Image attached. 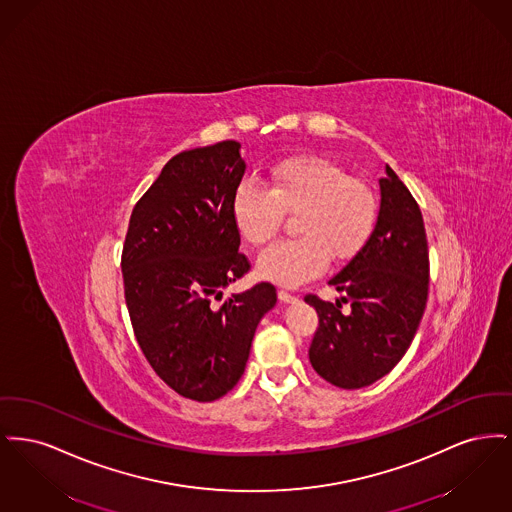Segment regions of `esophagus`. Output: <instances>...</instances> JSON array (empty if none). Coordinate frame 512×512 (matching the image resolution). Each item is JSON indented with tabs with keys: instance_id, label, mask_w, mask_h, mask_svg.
<instances>
[{
	"instance_id": "1",
	"label": "esophagus",
	"mask_w": 512,
	"mask_h": 512,
	"mask_svg": "<svg viewBox=\"0 0 512 512\" xmlns=\"http://www.w3.org/2000/svg\"><path fill=\"white\" fill-rule=\"evenodd\" d=\"M278 297H280V301H282V303H292V301H295V299H297V295H293V293L286 292V290H280V292H278Z\"/></svg>"
}]
</instances>
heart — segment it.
Segmentation results:
<instances>
[{
    "label": "heart",
    "instance_id": "b5f03b06",
    "mask_svg": "<svg viewBox=\"0 0 512 512\" xmlns=\"http://www.w3.org/2000/svg\"><path fill=\"white\" fill-rule=\"evenodd\" d=\"M297 213L299 238L268 245L257 259L259 276L299 286L330 261H345L365 245L376 197L370 186L338 163L317 155H295L268 169V188L244 176L232 195V219L247 244L263 245L280 228L284 213Z\"/></svg>",
    "mask_w": 512,
    "mask_h": 512
}]
</instances>
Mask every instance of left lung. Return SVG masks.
Wrapping results in <instances>:
<instances>
[{
    "mask_svg": "<svg viewBox=\"0 0 512 512\" xmlns=\"http://www.w3.org/2000/svg\"><path fill=\"white\" fill-rule=\"evenodd\" d=\"M380 211L357 255L330 278L336 303L305 295L318 313L309 361L326 382L359 390L386 376L407 353L426 309L430 261L418 203L386 165ZM349 302L347 312L340 303Z\"/></svg>",
    "mask_w": 512,
    "mask_h": 512,
    "instance_id": "1",
    "label": "left lung"
}]
</instances>
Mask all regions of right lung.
Returning a JSON list of instances; mask_svg holds the SVG:
<instances>
[{
    "mask_svg": "<svg viewBox=\"0 0 512 512\" xmlns=\"http://www.w3.org/2000/svg\"><path fill=\"white\" fill-rule=\"evenodd\" d=\"M240 147L226 140L174 155L134 205L122 247L138 345L167 386L199 403L238 384L257 324L276 305L268 282L217 303L249 270L232 219Z\"/></svg>",
    "mask_w": 512,
    "mask_h": 512,
    "instance_id": "obj_1",
    "label": "right lung"
}]
</instances>
